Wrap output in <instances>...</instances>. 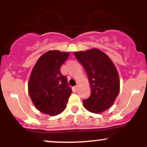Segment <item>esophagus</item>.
Here are the masks:
<instances>
[{
	"label": "esophagus",
	"instance_id": "esophagus-1",
	"mask_svg": "<svg viewBox=\"0 0 147 147\" xmlns=\"http://www.w3.org/2000/svg\"><path fill=\"white\" fill-rule=\"evenodd\" d=\"M77 86H75V87H73V90H75V91H77Z\"/></svg>",
	"mask_w": 147,
	"mask_h": 147
}]
</instances>
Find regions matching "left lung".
<instances>
[{
    "mask_svg": "<svg viewBox=\"0 0 147 147\" xmlns=\"http://www.w3.org/2000/svg\"><path fill=\"white\" fill-rule=\"evenodd\" d=\"M88 77L90 95L83 100L84 108L100 113L113 106L119 92V74L115 65L104 52L97 48L75 52Z\"/></svg>",
    "mask_w": 147,
    "mask_h": 147,
    "instance_id": "left-lung-1",
    "label": "left lung"
}]
</instances>
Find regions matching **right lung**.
Here are the masks:
<instances>
[{
  "label": "right lung",
  "mask_w": 147,
  "mask_h": 147,
  "mask_svg": "<svg viewBox=\"0 0 147 147\" xmlns=\"http://www.w3.org/2000/svg\"><path fill=\"white\" fill-rule=\"evenodd\" d=\"M69 54L49 50L40 57L32 70L28 92L34 105L43 113L55 116L66 108L72 90L60 68Z\"/></svg>",
  "instance_id": "add662e5"
}]
</instances>
